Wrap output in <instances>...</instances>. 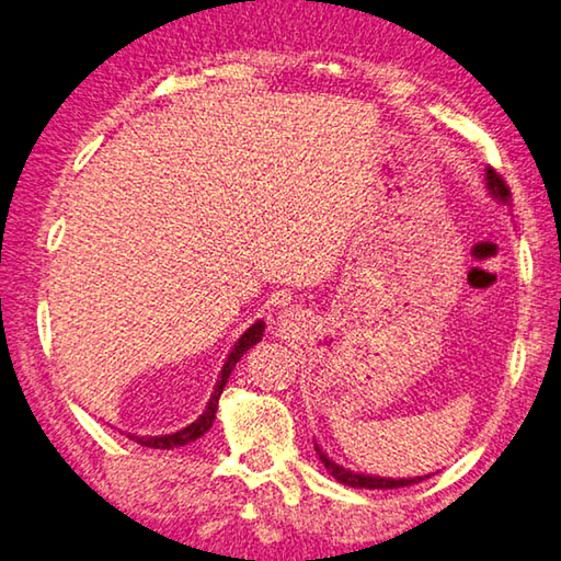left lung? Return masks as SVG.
Instances as JSON below:
<instances>
[{"mask_svg": "<svg viewBox=\"0 0 561 561\" xmlns=\"http://www.w3.org/2000/svg\"><path fill=\"white\" fill-rule=\"evenodd\" d=\"M486 190L489 194H492L494 199H500L502 204L510 202L512 192L510 186L504 184L502 174H496L492 167L486 169ZM319 459H322V465L327 467V472L332 474L336 482L340 484H346V486H357V489H397V486H409V484H416L422 482V479L426 477H412V479H387V477H371V474H357V472H350V469H344L340 465H334L332 459H329L322 449L314 447Z\"/></svg>", "mask_w": 561, "mask_h": 561, "instance_id": "obj_1", "label": "left lung"}]
</instances>
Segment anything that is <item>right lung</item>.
<instances>
[{
	"instance_id": "1",
	"label": "right lung",
	"mask_w": 561,
	"mask_h": 561,
	"mask_svg": "<svg viewBox=\"0 0 561 561\" xmlns=\"http://www.w3.org/2000/svg\"><path fill=\"white\" fill-rule=\"evenodd\" d=\"M262 334H264V322H254L242 336H239V342L234 344V350L229 352L225 367H221V375L217 379L215 394H211V399L207 402V409H204L197 422H192L190 426H184V430L174 432V434H162V437H131V434H129V437L135 439L137 444H141V447H152V449H174V447H184V444L199 439L202 434L209 430L211 422H215L219 397H221V392H225L227 379H229V375H232V369L237 367L239 357H242V354L249 350V346H254L256 342H260Z\"/></svg>"
}]
</instances>
